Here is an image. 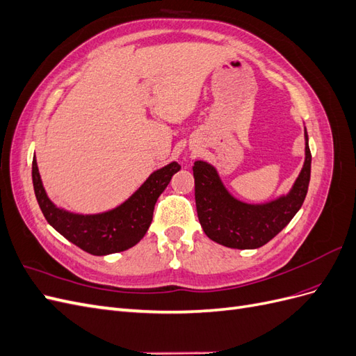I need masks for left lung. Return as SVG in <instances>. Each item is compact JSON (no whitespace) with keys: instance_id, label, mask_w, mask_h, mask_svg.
Listing matches in <instances>:
<instances>
[{"instance_id":"1","label":"left lung","mask_w":356,"mask_h":356,"mask_svg":"<svg viewBox=\"0 0 356 356\" xmlns=\"http://www.w3.org/2000/svg\"><path fill=\"white\" fill-rule=\"evenodd\" d=\"M312 154L305 127V163L293 187L285 195L264 203H248L224 186L217 168L196 160L195 197L199 222L213 242L234 250H255L272 241L294 218L307 195Z\"/></svg>"}]
</instances>
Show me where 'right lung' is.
Wrapping results in <instances>:
<instances>
[{"mask_svg":"<svg viewBox=\"0 0 356 356\" xmlns=\"http://www.w3.org/2000/svg\"><path fill=\"white\" fill-rule=\"evenodd\" d=\"M179 169L177 161H170L154 170L141 187L118 207L96 213L72 212L53 203L42 186L35 157L32 160V184L40 209L53 229L86 252L110 255L129 250L144 238L153 221L159 196Z\"/></svg>","mask_w":356,"mask_h":356,"instance_id":"1","label":"right lung"}]
</instances>
